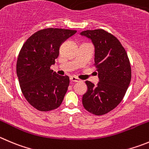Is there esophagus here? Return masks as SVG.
<instances>
[{"instance_id":"1","label":"esophagus","mask_w":149,"mask_h":149,"mask_svg":"<svg viewBox=\"0 0 149 149\" xmlns=\"http://www.w3.org/2000/svg\"><path fill=\"white\" fill-rule=\"evenodd\" d=\"M70 80L71 81V82H79V81H81V80H80L79 78L76 77V76H70Z\"/></svg>"}]
</instances>
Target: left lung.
Instances as JSON below:
<instances>
[{"mask_svg":"<svg viewBox=\"0 0 149 149\" xmlns=\"http://www.w3.org/2000/svg\"><path fill=\"white\" fill-rule=\"evenodd\" d=\"M81 34L91 39L95 45L94 66L99 78L96 86L85 81L87 91L83 95V106L93 115H105L120 104L129 87V59L118 39L104 29L84 31Z\"/></svg>","mask_w":149,"mask_h":149,"instance_id":"left-lung-1","label":"left lung"}]
</instances>
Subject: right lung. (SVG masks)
I'll return each instance as SVG.
<instances>
[{
  "label": "right lung",
  "instance_id": "1",
  "mask_svg": "<svg viewBox=\"0 0 149 149\" xmlns=\"http://www.w3.org/2000/svg\"><path fill=\"white\" fill-rule=\"evenodd\" d=\"M76 33L65 29H41L23 44L17 61V75L23 95L34 108L48 112L59 107L68 90L70 79L51 69L61 44Z\"/></svg>",
  "mask_w": 149,
  "mask_h": 149
}]
</instances>
